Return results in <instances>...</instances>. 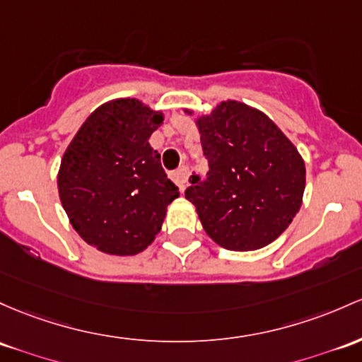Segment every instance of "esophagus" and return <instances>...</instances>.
<instances>
[{"instance_id": "1", "label": "esophagus", "mask_w": 362, "mask_h": 362, "mask_svg": "<svg viewBox=\"0 0 362 362\" xmlns=\"http://www.w3.org/2000/svg\"><path fill=\"white\" fill-rule=\"evenodd\" d=\"M168 177L172 178L175 184L178 185V189L184 190L185 189V184H187V168L172 170V172L168 173Z\"/></svg>"}]
</instances>
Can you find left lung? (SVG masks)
<instances>
[{
	"instance_id": "left-lung-1",
	"label": "left lung",
	"mask_w": 362,
	"mask_h": 362,
	"mask_svg": "<svg viewBox=\"0 0 362 362\" xmlns=\"http://www.w3.org/2000/svg\"><path fill=\"white\" fill-rule=\"evenodd\" d=\"M206 178L190 175L185 199L221 247L256 251L292 223L303 204L305 166L296 146L259 110L223 101L197 120Z\"/></svg>"
}]
</instances>
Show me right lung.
<instances>
[{"label": "right lung", "mask_w": 362, "mask_h": 362, "mask_svg": "<svg viewBox=\"0 0 362 362\" xmlns=\"http://www.w3.org/2000/svg\"><path fill=\"white\" fill-rule=\"evenodd\" d=\"M163 122L137 99H115L82 123L62 158L58 192L78 235L106 254L134 256L161 230L178 189L149 137Z\"/></svg>", "instance_id": "obj_1"}]
</instances>
